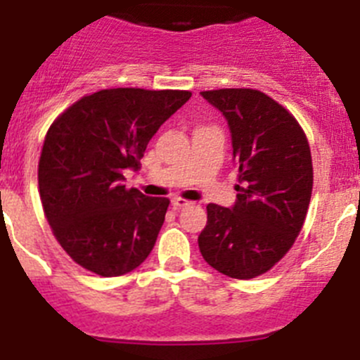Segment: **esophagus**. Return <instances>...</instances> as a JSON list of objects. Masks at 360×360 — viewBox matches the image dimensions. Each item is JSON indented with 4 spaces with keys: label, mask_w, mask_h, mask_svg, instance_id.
I'll return each mask as SVG.
<instances>
[{
    "label": "esophagus",
    "mask_w": 360,
    "mask_h": 360,
    "mask_svg": "<svg viewBox=\"0 0 360 360\" xmlns=\"http://www.w3.org/2000/svg\"><path fill=\"white\" fill-rule=\"evenodd\" d=\"M171 205H173V209H184V207H189L191 202H187V200L184 198H173V202H171Z\"/></svg>",
    "instance_id": "1"
}]
</instances>
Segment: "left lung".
I'll return each mask as SVG.
<instances>
[{
	"label": "left lung",
	"mask_w": 360,
	"mask_h": 360,
	"mask_svg": "<svg viewBox=\"0 0 360 360\" xmlns=\"http://www.w3.org/2000/svg\"><path fill=\"white\" fill-rule=\"evenodd\" d=\"M227 119L238 164L236 203L207 205L198 236L203 259L221 274L252 279L292 249L314 186L310 146L295 117L250 88L202 91Z\"/></svg>",
	"instance_id": "1"
}]
</instances>
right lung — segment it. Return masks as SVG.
I'll return each instance as SVG.
<instances>
[{"label":"right lung","instance_id":"right-lung-1","mask_svg":"<svg viewBox=\"0 0 360 360\" xmlns=\"http://www.w3.org/2000/svg\"><path fill=\"white\" fill-rule=\"evenodd\" d=\"M186 90L111 88L84 95L50 126L37 180L53 236L82 269L128 274L155 247L169 207L124 186L151 136L189 101Z\"/></svg>","mask_w":360,"mask_h":360}]
</instances>
